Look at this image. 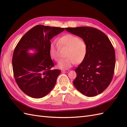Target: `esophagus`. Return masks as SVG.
Masks as SVG:
<instances>
[{"instance_id":"obj_1","label":"esophagus","mask_w":127,"mask_h":127,"mask_svg":"<svg viewBox=\"0 0 127 127\" xmlns=\"http://www.w3.org/2000/svg\"><path fill=\"white\" fill-rule=\"evenodd\" d=\"M69 72V70L66 69V70H62V72Z\"/></svg>"}]
</instances>
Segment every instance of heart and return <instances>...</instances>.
I'll list each match as a JSON object with an SVG mask.
<instances>
[{
    "label": "heart",
    "mask_w": 127,
    "mask_h": 127,
    "mask_svg": "<svg viewBox=\"0 0 127 127\" xmlns=\"http://www.w3.org/2000/svg\"><path fill=\"white\" fill-rule=\"evenodd\" d=\"M60 47H67L65 55L66 58L61 59L57 66L61 69L70 68L75 63H80L84 60L87 52V47L83 40L71 34H67L61 36L58 40ZM59 47L55 42L51 43L49 47L51 58L55 61H58Z\"/></svg>",
    "instance_id": "obj_1"
}]
</instances>
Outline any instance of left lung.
Listing matches in <instances>:
<instances>
[{
	"instance_id": "1",
	"label": "left lung",
	"mask_w": 127,
	"mask_h": 127,
	"mask_svg": "<svg viewBox=\"0 0 127 127\" xmlns=\"http://www.w3.org/2000/svg\"><path fill=\"white\" fill-rule=\"evenodd\" d=\"M80 37L87 47L86 57L75 69L73 84L83 95L94 96L101 93L110 85L115 67V52L111 41L103 32L89 27L65 28Z\"/></svg>"
}]
</instances>
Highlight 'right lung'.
Returning a JSON list of instances; mask_svg holds the SVG:
<instances>
[{
    "instance_id": "1",
    "label": "right lung",
    "mask_w": 127,
    "mask_h": 127,
    "mask_svg": "<svg viewBox=\"0 0 127 127\" xmlns=\"http://www.w3.org/2000/svg\"><path fill=\"white\" fill-rule=\"evenodd\" d=\"M64 31V28L37 25L24 35L15 48L12 68L16 82L32 98H42L55 87L61 71L51 69L54 63L49 53L50 40Z\"/></svg>"
}]
</instances>
